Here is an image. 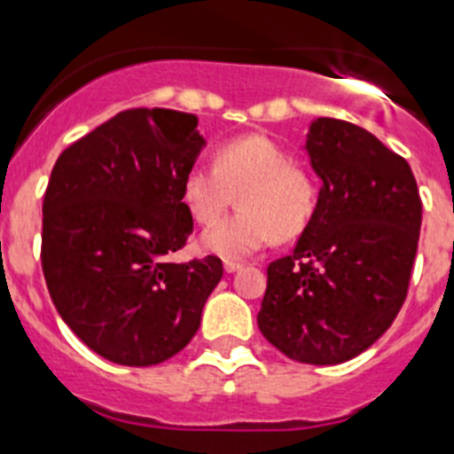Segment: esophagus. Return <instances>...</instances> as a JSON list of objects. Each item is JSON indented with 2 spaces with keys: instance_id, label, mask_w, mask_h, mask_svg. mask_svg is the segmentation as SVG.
<instances>
[{
  "instance_id": "obj_1",
  "label": "esophagus",
  "mask_w": 454,
  "mask_h": 454,
  "mask_svg": "<svg viewBox=\"0 0 454 454\" xmlns=\"http://www.w3.org/2000/svg\"><path fill=\"white\" fill-rule=\"evenodd\" d=\"M223 270H226L228 274H232V271L242 270V262H238V260H226V262H223Z\"/></svg>"
}]
</instances>
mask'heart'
<instances>
[{
  "label": "heart",
  "instance_id": "1",
  "mask_svg": "<svg viewBox=\"0 0 454 454\" xmlns=\"http://www.w3.org/2000/svg\"><path fill=\"white\" fill-rule=\"evenodd\" d=\"M235 194L238 215L203 235V249L226 260L255 254L271 238H297L317 210L320 184L276 141L244 134L216 148L212 167L192 164L180 184L184 207L200 226L219 222Z\"/></svg>",
  "mask_w": 454,
  "mask_h": 454
}]
</instances>
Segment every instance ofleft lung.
Wrapping results in <instances>:
<instances>
[{
    "mask_svg": "<svg viewBox=\"0 0 454 454\" xmlns=\"http://www.w3.org/2000/svg\"><path fill=\"white\" fill-rule=\"evenodd\" d=\"M306 151L322 178L317 210L293 254L267 267L258 326L287 358L336 365L400 313L423 203L407 160L358 125L317 118Z\"/></svg>",
    "mask_w": 454,
    "mask_h": 454,
    "instance_id": "8db88e82",
    "label": "left lung"
}]
</instances>
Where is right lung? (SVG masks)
<instances>
[{
	"label": "right lung",
	"mask_w": 454,
	"mask_h": 454,
	"mask_svg": "<svg viewBox=\"0 0 454 454\" xmlns=\"http://www.w3.org/2000/svg\"><path fill=\"white\" fill-rule=\"evenodd\" d=\"M196 125L176 109H125L70 144L47 183V290L74 336L114 364L176 356L222 281L216 255L167 262L194 231L180 184L205 144Z\"/></svg>",
	"instance_id": "add662e5"
}]
</instances>
